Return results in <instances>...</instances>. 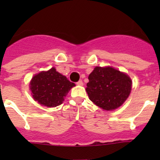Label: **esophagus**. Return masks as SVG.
Listing matches in <instances>:
<instances>
[{
  "instance_id": "34e87169",
  "label": "esophagus",
  "mask_w": 160,
  "mask_h": 160,
  "mask_svg": "<svg viewBox=\"0 0 160 160\" xmlns=\"http://www.w3.org/2000/svg\"><path fill=\"white\" fill-rule=\"evenodd\" d=\"M77 84L78 85V86H83V81H82V80H79V81L77 83Z\"/></svg>"
}]
</instances>
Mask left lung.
<instances>
[{
  "mask_svg": "<svg viewBox=\"0 0 160 160\" xmlns=\"http://www.w3.org/2000/svg\"><path fill=\"white\" fill-rule=\"evenodd\" d=\"M88 79L86 91L90 100L106 111L122 106L132 90L130 77L111 67H96Z\"/></svg>",
  "mask_w": 160,
  "mask_h": 160,
  "instance_id": "left-lung-1",
  "label": "left lung"
}]
</instances>
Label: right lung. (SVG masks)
Masks as SVG:
<instances>
[{
    "mask_svg": "<svg viewBox=\"0 0 160 160\" xmlns=\"http://www.w3.org/2000/svg\"><path fill=\"white\" fill-rule=\"evenodd\" d=\"M74 86L75 83L58 72L55 67L35 74L30 82L32 98L38 104L48 108L60 105L64 97Z\"/></svg>",
    "mask_w": 160,
    "mask_h": 160,
    "instance_id": "obj_1",
    "label": "right lung"
}]
</instances>
